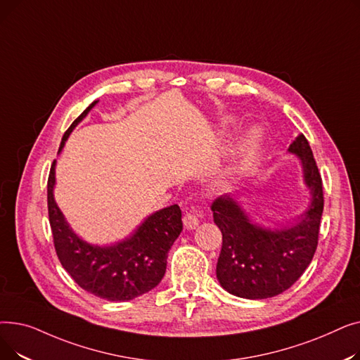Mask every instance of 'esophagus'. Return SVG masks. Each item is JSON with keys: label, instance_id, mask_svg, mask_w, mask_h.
Listing matches in <instances>:
<instances>
[{"label": "esophagus", "instance_id": "1", "mask_svg": "<svg viewBox=\"0 0 360 360\" xmlns=\"http://www.w3.org/2000/svg\"><path fill=\"white\" fill-rule=\"evenodd\" d=\"M198 223H200L198 210L195 209V207H191V209L184 214V226L186 229H195Z\"/></svg>", "mask_w": 360, "mask_h": 360}]
</instances>
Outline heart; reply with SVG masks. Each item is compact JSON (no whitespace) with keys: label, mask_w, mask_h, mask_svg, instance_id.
I'll return each instance as SVG.
<instances>
[{"label":"heart","mask_w":360,"mask_h":360,"mask_svg":"<svg viewBox=\"0 0 360 360\" xmlns=\"http://www.w3.org/2000/svg\"><path fill=\"white\" fill-rule=\"evenodd\" d=\"M259 140H261V132L258 128H251L250 131H247V134L240 139L239 153H240L242 165L247 163L251 159V156L255 153Z\"/></svg>","instance_id":"heart-1"}]
</instances>
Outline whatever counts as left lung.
I'll return each mask as SVG.
<instances>
[{
	"label": "left lung",
	"instance_id": "obj_1",
	"mask_svg": "<svg viewBox=\"0 0 360 360\" xmlns=\"http://www.w3.org/2000/svg\"><path fill=\"white\" fill-rule=\"evenodd\" d=\"M304 166L311 204L302 219L283 229L254 224L233 198L224 195L212 204L214 223L221 231V251L216 274L229 293L245 299H267L288 290L311 264L318 245L324 210L323 179L304 134L289 146Z\"/></svg>",
	"mask_w": 360,
	"mask_h": 360
}]
</instances>
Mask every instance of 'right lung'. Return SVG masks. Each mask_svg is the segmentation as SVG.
Here are the masks:
<instances>
[{"label": "right lung", "mask_w": 360, "mask_h": 360, "mask_svg": "<svg viewBox=\"0 0 360 360\" xmlns=\"http://www.w3.org/2000/svg\"><path fill=\"white\" fill-rule=\"evenodd\" d=\"M96 103L94 101L89 105L70 125L60 151L74 127ZM53 184L55 160L48 176V214L53 247L61 266L82 289L102 299L122 302L139 297L159 285L166 271L167 252L182 231L178 204L147 217L127 240L106 248L93 247L70 229L53 200Z\"/></svg>", "instance_id": "right-lung-1"}]
</instances>
